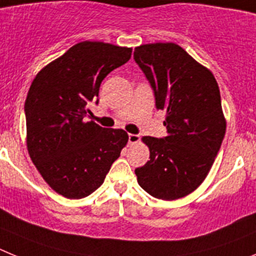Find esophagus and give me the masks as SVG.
Masks as SVG:
<instances>
[{
    "label": "esophagus",
    "instance_id": "34e87169",
    "mask_svg": "<svg viewBox=\"0 0 256 256\" xmlns=\"http://www.w3.org/2000/svg\"><path fill=\"white\" fill-rule=\"evenodd\" d=\"M140 142V136L138 134H128V144H136Z\"/></svg>",
    "mask_w": 256,
    "mask_h": 256
}]
</instances>
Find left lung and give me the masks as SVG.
I'll return each mask as SVG.
<instances>
[{"label": "left lung", "instance_id": "left-lung-1", "mask_svg": "<svg viewBox=\"0 0 256 256\" xmlns=\"http://www.w3.org/2000/svg\"><path fill=\"white\" fill-rule=\"evenodd\" d=\"M134 60L166 110L164 138L144 136L150 160L135 170L138 182L156 199L195 190L210 171L226 134L220 93L213 74L174 43L142 44Z\"/></svg>", "mask_w": 256, "mask_h": 256}]
</instances>
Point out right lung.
<instances>
[{
	"label": "right lung",
	"instance_id": "obj_1",
	"mask_svg": "<svg viewBox=\"0 0 256 256\" xmlns=\"http://www.w3.org/2000/svg\"><path fill=\"white\" fill-rule=\"evenodd\" d=\"M131 48L103 42L72 46L36 76L25 100L26 145L46 182L68 199L100 188L128 140L122 128L86 122L100 82L130 60Z\"/></svg>",
	"mask_w": 256,
	"mask_h": 256
}]
</instances>
